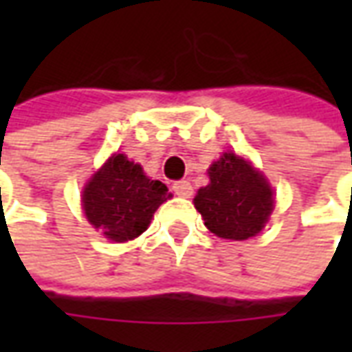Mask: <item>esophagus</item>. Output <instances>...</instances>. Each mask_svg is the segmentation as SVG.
Masks as SVG:
<instances>
[{
  "label": "esophagus",
  "instance_id": "34e87169",
  "mask_svg": "<svg viewBox=\"0 0 352 352\" xmlns=\"http://www.w3.org/2000/svg\"><path fill=\"white\" fill-rule=\"evenodd\" d=\"M173 192H175L179 198H190L192 196V184L188 181H177L173 184Z\"/></svg>",
  "mask_w": 352,
  "mask_h": 352
}]
</instances>
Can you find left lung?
Listing matches in <instances>:
<instances>
[{
    "label": "left lung",
    "instance_id": "8db88e82",
    "mask_svg": "<svg viewBox=\"0 0 352 352\" xmlns=\"http://www.w3.org/2000/svg\"><path fill=\"white\" fill-rule=\"evenodd\" d=\"M209 184L194 198L209 232L222 239L245 241L262 232L273 211L267 179L236 153H224L207 169Z\"/></svg>",
    "mask_w": 352,
    "mask_h": 352
}]
</instances>
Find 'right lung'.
Returning a JSON list of instances; mask_svg holds the SVG:
<instances>
[{
    "label": "right lung",
    "instance_id": "1",
    "mask_svg": "<svg viewBox=\"0 0 352 352\" xmlns=\"http://www.w3.org/2000/svg\"><path fill=\"white\" fill-rule=\"evenodd\" d=\"M171 198L168 186L153 181L126 154H113L82 190V209L88 222L101 234L124 243L141 236L154 211Z\"/></svg>",
    "mask_w": 352,
    "mask_h": 352
}]
</instances>
